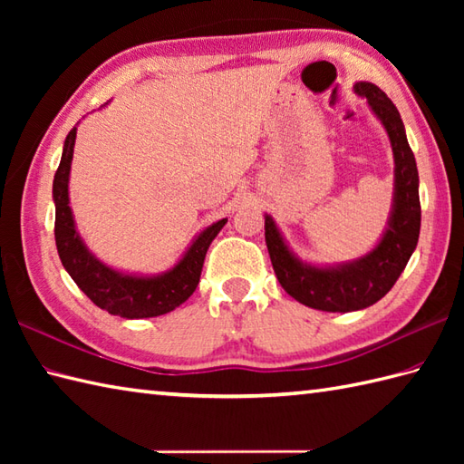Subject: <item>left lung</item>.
Masks as SVG:
<instances>
[{"label":"left lung","mask_w":464,"mask_h":464,"mask_svg":"<svg viewBox=\"0 0 464 464\" xmlns=\"http://www.w3.org/2000/svg\"><path fill=\"white\" fill-rule=\"evenodd\" d=\"M353 92L367 102L384 127L395 161L391 213L377 245L353 261L327 265L303 261L289 247L273 217L265 213V243L281 287L307 307L327 313L361 311L382 299L407 267L420 231L419 171L401 113L371 82H357Z\"/></svg>","instance_id":"1"}]
</instances>
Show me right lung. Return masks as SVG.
I'll use <instances>...</instances> for the list:
<instances>
[{
  "label": "right lung",
  "mask_w": 464,
  "mask_h": 464,
  "mask_svg": "<svg viewBox=\"0 0 464 464\" xmlns=\"http://www.w3.org/2000/svg\"><path fill=\"white\" fill-rule=\"evenodd\" d=\"M105 105H102V110ZM77 125L65 137L62 161L53 177L55 245L62 265L77 287L110 314L123 319H150L177 309L197 289L207 249L217 233L223 229L227 217L203 227L187 245L181 257L167 271L153 275L127 273L103 263L85 245L77 231L73 209L69 207V173H72Z\"/></svg>",
  "instance_id": "right-lung-1"
}]
</instances>
